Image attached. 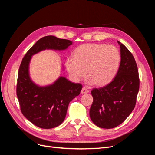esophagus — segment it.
Returning <instances> with one entry per match:
<instances>
[{
  "label": "esophagus",
  "instance_id": "1",
  "mask_svg": "<svg viewBox=\"0 0 155 155\" xmlns=\"http://www.w3.org/2000/svg\"><path fill=\"white\" fill-rule=\"evenodd\" d=\"M88 91L87 90V88H83L82 89H81V94H87V93H88Z\"/></svg>",
  "mask_w": 155,
  "mask_h": 155
}]
</instances>
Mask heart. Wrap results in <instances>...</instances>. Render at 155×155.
Masks as SVG:
<instances>
[{
  "instance_id": "b5f03b06",
  "label": "heart",
  "mask_w": 155,
  "mask_h": 155,
  "mask_svg": "<svg viewBox=\"0 0 155 155\" xmlns=\"http://www.w3.org/2000/svg\"><path fill=\"white\" fill-rule=\"evenodd\" d=\"M121 61L119 50L112 45L101 43H87L74 50V57H68L65 66L71 78L79 81L87 75L88 85L105 86L117 73ZM87 72H86V70Z\"/></svg>"
}]
</instances>
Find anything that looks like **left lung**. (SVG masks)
I'll return each mask as SVG.
<instances>
[{"label":"left lung","instance_id":"obj_1","mask_svg":"<svg viewBox=\"0 0 155 155\" xmlns=\"http://www.w3.org/2000/svg\"><path fill=\"white\" fill-rule=\"evenodd\" d=\"M118 43L121 54L118 72L107 85L91 91L93 103L89 114L100 128L112 129L122 124L133 110L139 91L137 63L130 51Z\"/></svg>","mask_w":155,"mask_h":155}]
</instances>
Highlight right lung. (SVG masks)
Instances as JSON below:
<instances>
[{
  "label": "right lung",
  "instance_id": "right-lung-1",
  "mask_svg": "<svg viewBox=\"0 0 155 155\" xmlns=\"http://www.w3.org/2000/svg\"><path fill=\"white\" fill-rule=\"evenodd\" d=\"M72 45L69 40L45 36L33 45L22 60L18 72L17 96L22 114L38 127L51 129L61 124L69 103L80 94L82 85L63 76L49 85H37L30 76L31 57L45 50H64Z\"/></svg>",
  "mask_w": 155,
  "mask_h": 155
}]
</instances>
